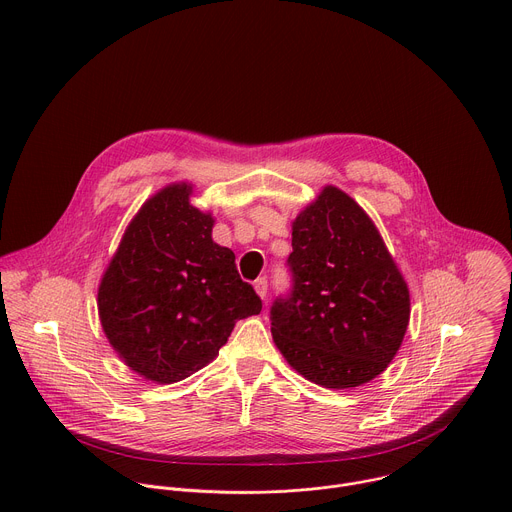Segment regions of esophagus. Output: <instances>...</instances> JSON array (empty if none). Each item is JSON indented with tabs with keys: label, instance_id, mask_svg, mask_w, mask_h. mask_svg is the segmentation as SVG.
I'll return each instance as SVG.
<instances>
[{
	"label": "esophagus",
	"instance_id": "esophagus-1",
	"mask_svg": "<svg viewBox=\"0 0 512 512\" xmlns=\"http://www.w3.org/2000/svg\"><path fill=\"white\" fill-rule=\"evenodd\" d=\"M253 287H255L257 296H259L261 300H265V298H267V279H265V277H259V279L253 283Z\"/></svg>",
	"mask_w": 512,
	"mask_h": 512
}]
</instances>
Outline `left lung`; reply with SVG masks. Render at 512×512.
Wrapping results in <instances>:
<instances>
[{"label": "left lung", "mask_w": 512, "mask_h": 512, "mask_svg": "<svg viewBox=\"0 0 512 512\" xmlns=\"http://www.w3.org/2000/svg\"><path fill=\"white\" fill-rule=\"evenodd\" d=\"M294 287L271 308L273 342L304 379L350 389L379 377L409 326V287L354 198L324 186L291 223Z\"/></svg>", "instance_id": "left-lung-1"}]
</instances>
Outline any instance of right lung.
I'll return each mask as SVG.
<instances>
[{"instance_id":"add662e5","label":"right lung","mask_w":512,"mask_h":512,"mask_svg":"<svg viewBox=\"0 0 512 512\" xmlns=\"http://www.w3.org/2000/svg\"><path fill=\"white\" fill-rule=\"evenodd\" d=\"M176 182L145 200L127 225L97 294L103 332L127 367L158 385L200 371L237 320L261 312L235 253L212 241L214 216Z\"/></svg>"}]
</instances>
